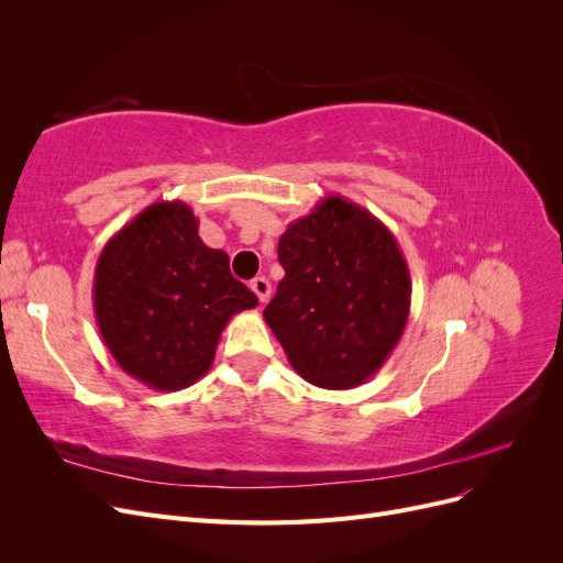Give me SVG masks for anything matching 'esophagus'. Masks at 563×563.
Listing matches in <instances>:
<instances>
[{"instance_id":"34e87169","label":"esophagus","mask_w":563,"mask_h":563,"mask_svg":"<svg viewBox=\"0 0 563 563\" xmlns=\"http://www.w3.org/2000/svg\"><path fill=\"white\" fill-rule=\"evenodd\" d=\"M251 291L258 296L261 305H265L269 300V294H272V284L265 277H255V279H251Z\"/></svg>"}]
</instances>
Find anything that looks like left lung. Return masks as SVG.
Segmentation results:
<instances>
[{
	"label": "left lung",
	"mask_w": 563,
	"mask_h": 563,
	"mask_svg": "<svg viewBox=\"0 0 563 563\" xmlns=\"http://www.w3.org/2000/svg\"><path fill=\"white\" fill-rule=\"evenodd\" d=\"M284 279L263 317L300 378L323 389L366 383L411 310V275L380 220L340 195L279 236Z\"/></svg>",
	"instance_id": "obj_1"
}]
</instances>
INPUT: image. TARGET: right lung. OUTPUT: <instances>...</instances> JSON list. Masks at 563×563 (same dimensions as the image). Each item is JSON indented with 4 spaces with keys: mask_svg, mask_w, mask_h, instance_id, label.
<instances>
[{
    "mask_svg": "<svg viewBox=\"0 0 563 563\" xmlns=\"http://www.w3.org/2000/svg\"><path fill=\"white\" fill-rule=\"evenodd\" d=\"M258 305L209 249L185 201L143 209L106 244L93 275L103 343L131 378L159 391L190 387L213 364L228 321Z\"/></svg>",
    "mask_w": 563,
    "mask_h": 563,
    "instance_id": "right-lung-1",
    "label": "right lung"
}]
</instances>
